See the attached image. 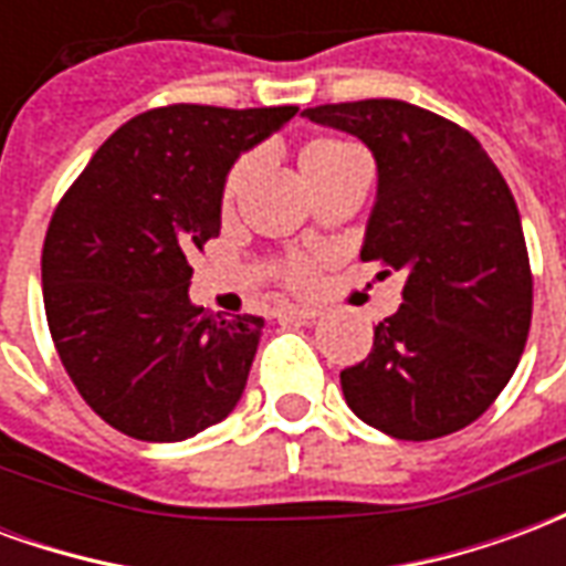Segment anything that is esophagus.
Instances as JSON below:
<instances>
[{
	"label": "esophagus",
	"instance_id": "34e87169",
	"mask_svg": "<svg viewBox=\"0 0 566 566\" xmlns=\"http://www.w3.org/2000/svg\"><path fill=\"white\" fill-rule=\"evenodd\" d=\"M275 315H279V318H291V321H312V318H318L321 312L312 306H282Z\"/></svg>",
	"mask_w": 566,
	"mask_h": 566
}]
</instances>
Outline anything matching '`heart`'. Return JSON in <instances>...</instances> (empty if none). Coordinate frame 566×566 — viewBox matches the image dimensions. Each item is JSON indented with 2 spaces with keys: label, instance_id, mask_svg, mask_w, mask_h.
<instances>
[{
  "label": "heart",
  "instance_id": "heart-1",
  "mask_svg": "<svg viewBox=\"0 0 566 566\" xmlns=\"http://www.w3.org/2000/svg\"><path fill=\"white\" fill-rule=\"evenodd\" d=\"M300 172H303V181L308 187H318L331 178H339V175L348 172H367V163H364V154L345 139H333V136H318V139L306 142L300 148ZM258 169V154H242L239 160L230 166V172L223 178V206H230L245 185L251 181V175ZM284 279L294 284V287H306L312 284V263L308 260H291L287 270H284Z\"/></svg>",
  "mask_w": 566,
  "mask_h": 566
}]
</instances>
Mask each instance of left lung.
Segmentation results:
<instances>
[{
    "instance_id": "8db88e82",
    "label": "left lung",
    "mask_w": 566,
    "mask_h": 566,
    "mask_svg": "<svg viewBox=\"0 0 566 566\" xmlns=\"http://www.w3.org/2000/svg\"><path fill=\"white\" fill-rule=\"evenodd\" d=\"M303 115L373 150L379 193L360 260L406 272L403 303L379 321L367 360L339 373L345 403L412 442L473 424L518 367L534 312L510 185L467 129L403 99Z\"/></svg>"
}]
</instances>
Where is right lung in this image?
<instances>
[{
	"mask_svg": "<svg viewBox=\"0 0 566 566\" xmlns=\"http://www.w3.org/2000/svg\"><path fill=\"white\" fill-rule=\"evenodd\" d=\"M296 105H166L112 133L60 199L42 248L44 315L105 424L181 442L230 416L263 318L190 303V258L221 233L223 178Z\"/></svg>",
	"mask_w": 566,
	"mask_h": 566,
	"instance_id": "1",
	"label": "right lung"
}]
</instances>
